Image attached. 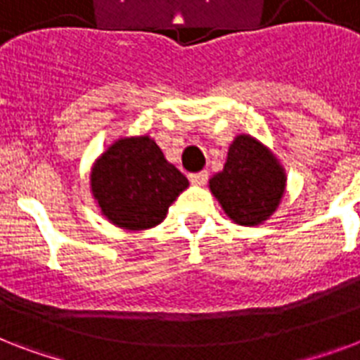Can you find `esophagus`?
<instances>
[{"label": "esophagus", "instance_id": "obj_1", "mask_svg": "<svg viewBox=\"0 0 360 360\" xmlns=\"http://www.w3.org/2000/svg\"><path fill=\"white\" fill-rule=\"evenodd\" d=\"M188 179H191L192 185H205L209 179V174L203 169V172H198V174H191L188 175Z\"/></svg>", "mask_w": 360, "mask_h": 360}]
</instances>
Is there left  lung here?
I'll return each mask as SVG.
<instances>
[{
  "mask_svg": "<svg viewBox=\"0 0 360 360\" xmlns=\"http://www.w3.org/2000/svg\"><path fill=\"white\" fill-rule=\"evenodd\" d=\"M209 188L236 224L257 226L276 211L285 188V174L276 158L252 136H237L224 169Z\"/></svg>",
  "mask_w": 360,
  "mask_h": 360,
  "instance_id": "8db88e82",
  "label": "left lung"
}]
</instances>
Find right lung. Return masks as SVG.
Returning <instances> with one entry per match:
<instances>
[{
	"label": "right lung",
	"instance_id": "1",
	"mask_svg": "<svg viewBox=\"0 0 360 360\" xmlns=\"http://www.w3.org/2000/svg\"><path fill=\"white\" fill-rule=\"evenodd\" d=\"M188 179L164 158L149 136L121 138L91 169V192L110 222L124 230H147L166 219Z\"/></svg>",
	"mask_w": 360,
	"mask_h": 360
}]
</instances>
